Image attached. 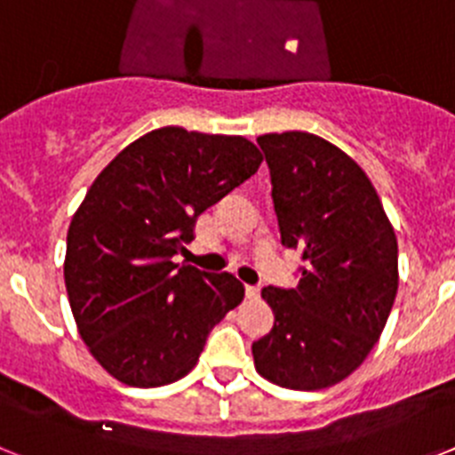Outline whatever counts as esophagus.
Instances as JSON below:
<instances>
[{"mask_svg":"<svg viewBox=\"0 0 455 455\" xmlns=\"http://www.w3.org/2000/svg\"><path fill=\"white\" fill-rule=\"evenodd\" d=\"M246 299L248 300H257V299H259V287H251V284H248V287H246Z\"/></svg>","mask_w":455,"mask_h":455,"instance_id":"1","label":"esophagus"}]
</instances>
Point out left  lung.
Returning a JSON list of instances; mask_svg holds the SVG:
<instances>
[{
  "label": "left lung",
  "mask_w": 455,
  "mask_h": 455,
  "mask_svg": "<svg viewBox=\"0 0 455 455\" xmlns=\"http://www.w3.org/2000/svg\"><path fill=\"white\" fill-rule=\"evenodd\" d=\"M283 246L300 251L296 289L264 287L273 328L255 369L287 389L337 385L380 339L399 289V246L367 172L309 132L257 136Z\"/></svg>",
  "instance_id": "left-lung-1"
}]
</instances>
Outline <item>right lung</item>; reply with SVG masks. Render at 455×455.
I'll list each match as a JSON object with an SVG mask.
<instances>
[{
  "mask_svg": "<svg viewBox=\"0 0 455 455\" xmlns=\"http://www.w3.org/2000/svg\"><path fill=\"white\" fill-rule=\"evenodd\" d=\"M243 136L159 127L116 155L68 228V300L91 355L130 387L187 376L207 335L243 300L232 273L175 264L196 219L255 175Z\"/></svg>",
  "mask_w": 455,
  "mask_h": 455,
  "instance_id": "add662e5",
  "label": "right lung"
}]
</instances>
